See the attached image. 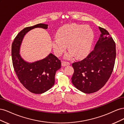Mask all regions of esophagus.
Segmentation results:
<instances>
[{
    "mask_svg": "<svg viewBox=\"0 0 124 124\" xmlns=\"http://www.w3.org/2000/svg\"><path fill=\"white\" fill-rule=\"evenodd\" d=\"M70 62H65V61H62V66H66L68 65H70Z\"/></svg>",
    "mask_w": 124,
    "mask_h": 124,
    "instance_id": "34e87169",
    "label": "esophagus"
}]
</instances>
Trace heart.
<instances>
[{"instance_id":"b5f03b06","label":"heart","mask_w":124,"mask_h":124,"mask_svg":"<svg viewBox=\"0 0 124 124\" xmlns=\"http://www.w3.org/2000/svg\"><path fill=\"white\" fill-rule=\"evenodd\" d=\"M94 38L93 29L87 25L70 24L62 26L56 33V38L52 41V46L57 56L62 54L68 46L70 51L66 57L81 58L87 55Z\"/></svg>"}]
</instances>
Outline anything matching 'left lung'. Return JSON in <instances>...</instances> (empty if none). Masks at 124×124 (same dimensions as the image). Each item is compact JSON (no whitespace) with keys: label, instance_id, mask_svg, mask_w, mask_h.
<instances>
[{"label":"left lung","instance_id":"left-lung-1","mask_svg":"<svg viewBox=\"0 0 124 124\" xmlns=\"http://www.w3.org/2000/svg\"><path fill=\"white\" fill-rule=\"evenodd\" d=\"M99 29L101 34L93 50L83 60L72 64V83L86 93L96 92L106 84L115 64V42L107 30L100 27Z\"/></svg>","mask_w":124,"mask_h":124}]
</instances>
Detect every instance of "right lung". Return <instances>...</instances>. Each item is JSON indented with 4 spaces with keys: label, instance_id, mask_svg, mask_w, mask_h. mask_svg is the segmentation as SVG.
<instances>
[{
    "label": "right lung",
    "instance_id": "obj_1",
    "mask_svg": "<svg viewBox=\"0 0 124 124\" xmlns=\"http://www.w3.org/2000/svg\"><path fill=\"white\" fill-rule=\"evenodd\" d=\"M48 25L38 24L24 28L14 39L12 44L13 68L18 80L29 92L40 94L47 91L55 83L56 72L61 68V62L52 53L46 58L32 62H26L20 54V47L25 35L36 28L46 29Z\"/></svg>",
    "mask_w": 124,
    "mask_h": 124
}]
</instances>
